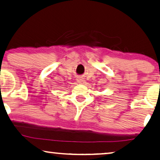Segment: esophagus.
<instances>
[{"instance_id": "34e87169", "label": "esophagus", "mask_w": 160, "mask_h": 160, "mask_svg": "<svg viewBox=\"0 0 160 160\" xmlns=\"http://www.w3.org/2000/svg\"><path fill=\"white\" fill-rule=\"evenodd\" d=\"M78 82L79 83V84H85V80H84V78H82V77H79L77 79Z\"/></svg>"}]
</instances>
